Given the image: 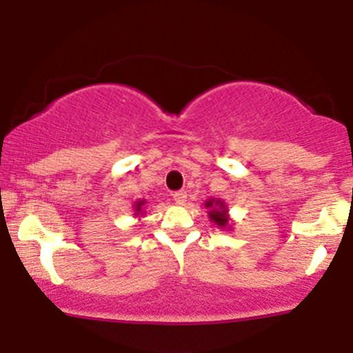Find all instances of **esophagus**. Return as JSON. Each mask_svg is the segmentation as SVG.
<instances>
[{
	"instance_id": "34e87169",
	"label": "esophagus",
	"mask_w": 353,
	"mask_h": 353,
	"mask_svg": "<svg viewBox=\"0 0 353 353\" xmlns=\"http://www.w3.org/2000/svg\"><path fill=\"white\" fill-rule=\"evenodd\" d=\"M172 197L174 201H176V204L182 205L185 202V199H188V192H185V190H177V192L172 194Z\"/></svg>"
}]
</instances>
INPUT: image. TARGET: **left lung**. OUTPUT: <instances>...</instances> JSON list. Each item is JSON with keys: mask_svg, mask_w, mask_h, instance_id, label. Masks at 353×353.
Returning a JSON list of instances; mask_svg holds the SVG:
<instances>
[{"mask_svg": "<svg viewBox=\"0 0 353 353\" xmlns=\"http://www.w3.org/2000/svg\"><path fill=\"white\" fill-rule=\"evenodd\" d=\"M205 208L209 209V219L217 225V228L224 229L229 225V216H228V208L221 199H209L205 201Z\"/></svg>", "mask_w": 353, "mask_h": 353, "instance_id": "1", "label": "left lung"}]
</instances>
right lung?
I'll use <instances>...</instances> for the list:
<instances>
[{"instance_id":"obj_1","label":"right lung","mask_w":353,"mask_h":353,"mask_svg":"<svg viewBox=\"0 0 353 353\" xmlns=\"http://www.w3.org/2000/svg\"><path fill=\"white\" fill-rule=\"evenodd\" d=\"M148 204L144 199L143 201H137L134 202V216H144V205Z\"/></svg>"}]
</instances>
